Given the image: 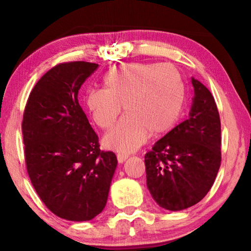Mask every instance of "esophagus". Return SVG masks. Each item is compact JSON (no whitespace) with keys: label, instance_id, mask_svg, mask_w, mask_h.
Listing matches in <instances>:
<instances>
[{"label":"esophagus","instance_id":"34e87169","mask_svg":"<svg viewBox=\"0 0 251 251\" xmlns=\"http://www.w3.org/2000/svg\"><path fill=\"white\" fill-rule=\"evenodd\" d=\"M128 158V156L127 155H124V154H117V160H118V163H124V161Z\"/></svg>","mask_w":251,"mask_h":251}]
</instances>
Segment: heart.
Segmentation results:
<instances>
[{
    "instance_id": "b5f03b06",
    "label": "heart",
    "mask_w": 251,
    "mask_h": 251,
    "mask_svg": "<svg viewBox=\"0 0 251 251\" xmlns=\"http://www.w3.org/2000/svg\"><path fill=\"white\" fill-rule=\"evenodd\" d=\"M105 88H91L85 103L95 124L114 125L124 105L126 115L105 135L108 150L129 154L152 135L167 133L185 107L186 92L180 72L172 64L128 63L104 76Z\"/></svg>"
}]
</instances>
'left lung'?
Wrapping results in <instances>:
<instances>
[{
    "mask_svg": "<svg viewBox=\"0 0 251 251\" xmlns=\"http://www.w3.org/2000/svg\"><path fill=\"white\" fill-rule=\"evenodd\" d=\"M188 120L160 138L145 155L146 180L154 201L176 211L196 205L209 192L222 161V128L209 90L192 78Z\"/></svg>",
    "mask_w": 251,
    "mask_h": 251,
    "instance_id": "8db88e82",
    "label": "left lung"
}]
</instances>
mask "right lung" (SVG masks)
I'll return each mask as SVG.
<instances>
[{"label":"right lung","mask_w":251,"mask_h":251,"mask_svg":"<svg viewBox=\"0 0 251 251\" xmlns=\"http://www.w3.org/2000/svg\"><path fill=\"white\" fill-rule=\"evenodd\" d=\"M99 64L61 63L42 76L25 105V165L45 206L63 219L86 222L103 211L117 166L78 103V90Z\"/></svg>","instance_id":"right-lung-1"}]
</instances>
